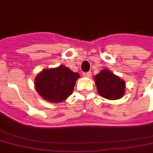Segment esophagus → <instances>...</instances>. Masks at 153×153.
<instances>
[{"label": "esophagus", "instance_id": "34e87169", "mask_svg": "<svg viewBox=\"0 0 153 153\" xmlns=\"http://www.w3.org/2000/svg\"><path fill=\"white\" fill-rule=\"evenodd\" d=\"M83 77H85V78H89L92 75V73L91 72H87V73H83Z\"/></svg>", "mask_w": 153, "mask_h": 153}]
</instances>
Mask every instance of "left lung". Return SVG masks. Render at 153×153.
I'll list each match as a JSON object with an SVG mask.
<instances>
[{
	"label": "left lung",
	"instance_id": "obj_1",
	"mask_svg": "<svg viewBox=\"0 0 153 153\" xmlns=\"http://www.w3.org/2000/svg\"><path fill=\"white\" fill-rule=\"evenodd\" d=\"M97 93L101 97L109 100L121 98L125 93V80L115 75L107 69L101 70L99 74L94 76Z\"/></svg>",
	"mask_w": 153,
	"mask_h": 153
}]
</instances>
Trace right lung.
I'll use <instances>...</instances> for the list:
<instances>
[{"instance_id":"1","label":"right lung","mask_w":153,"mask_h":153,"mask_svg":"<svg viewBox=\"0 0 153 153\" xmlns=\"http://www.w3.org/2000/svg\"><path fill=\"white\" fill-rule=\"evenodd\" d=\"M79 74L65 65L44 69L34 79L37 93L51 103L62 102L73 93Z\"/></svg>"}]
</instances>
